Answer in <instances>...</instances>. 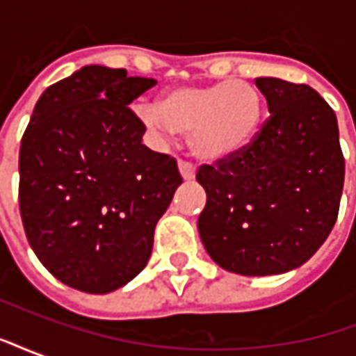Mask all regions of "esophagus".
Listing matches in <instances>:
<instances>
[{"label": "esophagus", "instance_id": "obj_1", "mask_svg": "<svg viewBox=\"0 0 356 356\" xmlns=\"http://www.w3.org/2000/svg\"><path fill=\"white\" fill-rule=\"evenodd\" d=\"M179 173H181V177L185 179V181H193L194 175H196V170H194V165L191 162L179 160Z\"/></svg>", "mask_w": 356, "mask_h": 356}]
</instances>
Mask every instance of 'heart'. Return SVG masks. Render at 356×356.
Masks as SVG:
<instances>
[{"instance_id":"heart-1","label":"heart","mask_w":356,"mask_h":356,"mask_svg":"<svg viewBox=\"0 0 356 356\" xmlns=\"http://www.w3.org/2000/svg\"><path fill=\"white\" fill-rule=\"evenodd\" d=\"M265 101L254 83L225 80L209 86H179L160 95L156 106L137 112L148 131L158 137L188 135L194 156L223 160L254 140Z\"/></svg>"}]
</instances>
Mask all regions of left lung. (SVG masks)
<instances>
[{
    "label": "left lung",
    "instance_id": "1",
    "mask_svg": "<svg viewBox=\"0 0 356 356\" xmlns=\"http://www.w3.org/2000/svg\"><path fill=\"white\" fill-rule=\"evenodd\" d=\"M270 116L244 150L200 165L198 232L236 275H282L309 261L336 225L345 160L334 110L305 83L257 78Z\"/></svg>",
    "mask_w": 356,
    "mask_h": 356
}]
</instances>
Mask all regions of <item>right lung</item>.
Masks as SVG:
<instances>
[{"label":"right lung","mask_w":356,"mask_h":356,"mask_svg":"<svg viewBox=\"0 0 356 356\" xmlns=\"http://www.w3.org/2000/svg\"><path fill=\"white\" fill-rule=\"evenodd\" d=\"M154 86L91 65L35 102L20 143V217L38 259L70 288L108 293L139 275L183 183L173 158L143 145L147 127L127 108Z\"/></svg>","instance_id":"right-lung-1"}]
</instances>
